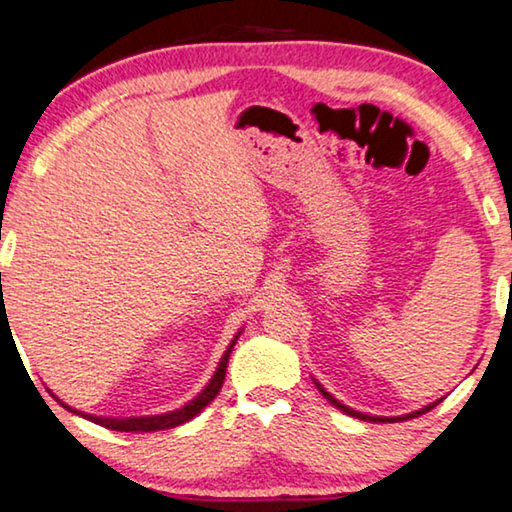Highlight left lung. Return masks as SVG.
<instances>
[{
    "label": "left lung",
    "mask_w": 512,
    "mask_h": 512,
    "mask_svg": "<svg viewBox=\"0 0 512 512\" xmlns=\"http://www.w3.org/2000/svg\"><path fill=\"white\" fill-rule=\"evenodd\" d=\"M317 388H319V391H322V395H324V398L326 400H329L331 404H333V407H338L340 411H345V414H349V416H354V418H361V421H370V423H398V421H407V418H416V416H421V414H425V411H430L432 407H434V404H437V402H434V404H430V407H425V409H421V411H414V414H407V416H398V418H375V416H368V414H361V411H354V409H349V407H345V404H340L338 400H335L333 398V395L331 393H326L324 391V388L322 386H319L317 384Z\"/></svg>",
    "instance_id": "obj_1"
}]
</instances>
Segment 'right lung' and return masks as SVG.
<instances>
[{
    "mask_svg": "<svg viewBox=\"0 0 512 512\" xmlns=\"http://www.w3.org/2000/svg\"><path fill=\"white\" fill-rule=\"evenodd\" d=\"M234 342H236V338L232 340V345L227 347L225 356L220 358V365H218L216 375H213V379L209 381V386L204 388V391L197 395L193 402H188L186 407H181L177 411H170V414L149 416V418H101V416H87V414H85V418L94 421L96 425H103V427H108V430H117V432H156V430H167V427H177L181 423L190 421V418L200 414V411L207 407V404L220 393V388H223L227 361H230ZM64 407H66V404H64ZM66 409H71V407H66ZM71 411H75V409H71ZM75 414H78V411H75Z\"/></svg>",
    "mask_w": 512,
    "mask_h": 512,
    "instance_id": "add662e5",
    "label": "right lung"
}]
</instances>
